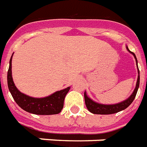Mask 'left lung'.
<instances>
[{
    "label": "left lung",
    "mask_w": 147,
    "mask_h": 147,
    "mask_svg": "<svg viewBox=\"0 0 147 147\" xmlns=\"http://www.w3.org/2000/svg\"><path fill=\"white\" fill-rule=\"evenodd\" d=\"M127 49L131 53L134 57L136 58V64H137V59H136V55L134 53L131 52L127 48ZM137 67H138V64H137ZM138 73H139V76H138V80H137V83H136V86L135 88V90L134 92L132 93V94L128 98L123 101V102H120V103H118V104H115V105H103V104H99V103H97V102H94V101H92L91 99L89 98L87 95H86V92H84V99H85V104H86V106L87 109L92 113L94 114H102V115H107V114H113L116 113H118L120 111H122L123 109H125L126 108H127L129 106L132 102L134 101V99L136 98V94H137V91H138V89H139V67H138Z\"/></svg>",
    "instance_id": "left-lung-1"
}]
</instances>
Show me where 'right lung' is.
Segmentation results:
<instances>
[{
    "label": "right lung",
    "mask_w": 147,
    "mask_h": 147,
    "mask_svg": "<svg viewBox=\"0 0 147 147\" xmlns=\"http://www.w3.org/2000/svg\"><path fill=\"white\" fill-rule=\"evenodd\" d=\"M11 57L9 61V68L7 77L8 86V90L17 105L24 110L37 115H53L60 113L64 107V98L69 91L70 87L57 91L50 96L42 98H35L24 94L16 88L12 80Z\"/></svg>",
    "instance_id": "1"
}]
</instances>
